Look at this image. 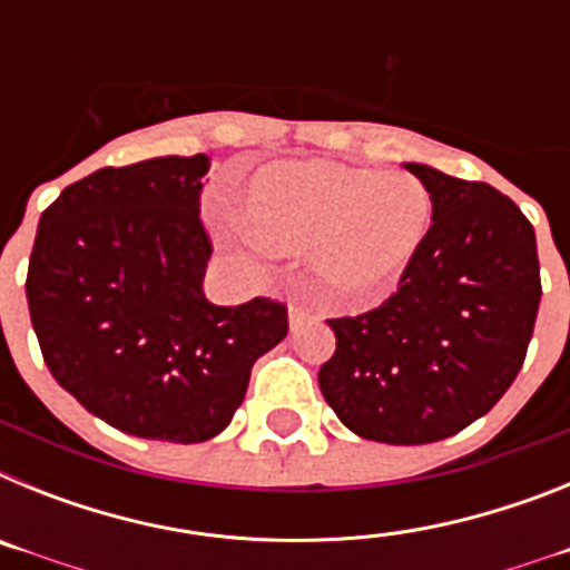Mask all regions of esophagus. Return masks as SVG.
<instances>
[{
	"label": "esophagus",
	"mask_w": 570,
	"mask_h": 570,
	"mask_svg": "<svg viewBox=\"0 0 570 570\" xmlns=\"http://www.w3.org/2000/svg\"><path fill=\"white\" fill-rule=\"evenodd\" d=\"M314 316V311L305 308V305H299V302H291V308H288V320H291V328H299L302 322L311 320Z\"/></svg>",
	"instance_id": "1"
}]
</instances>
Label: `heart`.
Masks as SVG:
<instances>
[{"instance_id":"b5f03b06","label":"heart","mask_w":570,"mask_h":570,"mask_svg":"<svg viewBox=\"0 0 570 570\" xmlns=\"http://www.w3.org/2000/svg\"><path fill=\"white\" fill-rule=\"evenodd\" d=\"M431 194L407 174L342 165H274L245 196V245L302 250L314 245L322 282L340 296H367L394 279L431 225Z\"/></svg>"}]
</instances>
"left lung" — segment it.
Segmentation results:
<instances>
[{"mask_svg": "<svg viewBox=\"0 0 570 570\" xmlns=\"http://www.w3.org/2000/svg\"><path fill=\"white\" fill-rule=\"evenodd\" d=\"M431 228L396 294L328 320L336 351L322 396L362 440L428 445L491 411L520 374L540 311L537 236L513 199L428 165Z\"/></svg>", "mask_w": 570, "mask_h": 570, "instance_id": "8db88e82", "label": "left lung"}]
</instances>
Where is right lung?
I'll list each match as a JSON object with an SVG mask.
<instances>
[{
  "instance_id": "1",
  "label": "right lung",
  "mask_w": 570,
  "mask_h": 570,
  "mask_svg": "<svg viewBox=\"0 0 570 570\" xmlns=\"http://www.w3.org/2000/svg\"><path fill=\"white\" fill-rule=\"evenodd\" d=\"M208 168L196 154L94 170L42 210L30 250L24 294L45 365L90 414L142 440L225 431L254 362L288 334L285 302L205 296Z\"/></svg>"
}]
</instances>
